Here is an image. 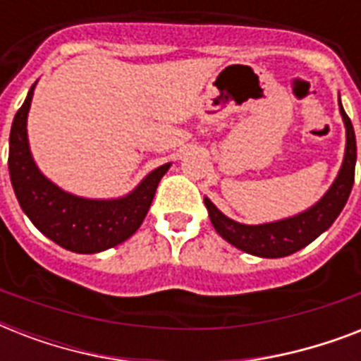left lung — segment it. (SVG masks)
<instances>
[{
    "label": "left lung",
    "instance_id": "8db88e82",
    "mask_svg": "<svg viewBox=\"0 0 361 361\" xmlns=\"http://www.w3.org/2000/svg\"><path fill=\"white\" fill-rule=\"evenodd\" d=\"M339 112L347 129V147H345L341 170L324 197L302 214L274 223H264V225H241L238 221L226 217L225 214H221L215 208V204L208 197H204L209 221L223 240L255 257L281 258L309 245L334 225V221L339 217L347 204L348 195L353 191L354 169H356V135L350 118L343 110L341 101H339Z\"/></svg>",
    "mask_w": 361,
    "mask_h": 361
}]
</instances>
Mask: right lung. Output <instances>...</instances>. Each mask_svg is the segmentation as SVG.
<instances>
[{
  "instance_id": "1",
  "label": "right lung",
  "mask_w": 361,
  "mask_h": 361,
  "mask_svg": "<svg viewBox=\"0 0 361 361\" xmlns=\"http://www.w3.org/2000/svg\"><path fill=\"white\" fill-rule=\"evenodd\" d=\"M33 90L35 84L14 116L8 136V174L20 208L44 236L67 251L92 255L120 245L140 228L170 163L149 172L121 198H82L59 189L31 157L25 125Z\"/></svg>"
}]
</instances>
